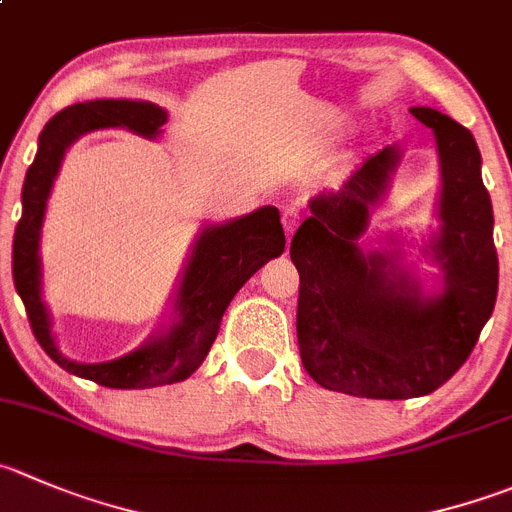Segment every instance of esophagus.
Instances as JSON below:
<instances>
[{
  "label": "esophagus",
  "mask_w": 512,
  "mask_h": 512,
  "mask_svg": "<svg viewBox=\"0 0 512 512\" xmlns=\"http://www.w3.org/2000/svg\"><path fill=\"white\" fill-rule=\"evenodd\" d=\"M300 220H302V205H300V202H292V205H287L285 210H282V227H285L287 240H290L292 232L297 230Z\"/></svg>",
  "instance_id": "esophagus-1"
}]
</instances>
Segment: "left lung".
I'll use <instances>...</instances> for the list:
<instances>
[{
  "instance_id": "left-lung-1",
  "label": "left lung",
  "mask_w": 512,
  "mask_h": 512,
  "mask_svg": "<svg viewBox=\"0 0 512 512\" xmlns=\"http://www.w3.org/2000/svg\"><path fill=\"white\" fill-rule=\"evenodd\" d=\"M410 114L438 142L440 232L425 255L443 270L440 292L425 295L398 247H360L372 207L398 170V147L367 157L337 192L312 197V215L290 245L300 272L302 365L317 385L355 398L410 400L438 390L468 360L498 297L493 205L478 145L438 109Z\"/></svg>"
}]
</instances>
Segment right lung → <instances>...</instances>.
I'll use <instances>...</instances> for the list:
<instances>
[{
  "label": "right lung",
  "mask_w": 512,
  "mask_h": 512,
  "mask_svg": "<svg viewBox=\"0 0 512 512\" xmlns=\"http://www.w3.org/2000/svg\"><path fill=\"white\" fill-rule=\"evenodd\" d=\"M167 122V112L152 102L137 99H92L72 104L54 114L39 135L37 157L29 165L22 187V220L17 222L12 245L14 287L27 307L29 325L42 350L72 375L94 380L114 390H145L157 385L187 380L210 352L222 315L242 285L272 257L285 250V232L280 210L260 207L245 217L225 225H205L190 262L177 287L172 320L162 332L152 335L130 355L109 362L69 360L59 352L52 335L47 305L42 300V262H39V235L44 210L54 177L74 140L92 130L122 127L135 135L155 140Z\"/></svg>",
  "instance_id": "1"
}]
</instances>
